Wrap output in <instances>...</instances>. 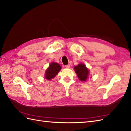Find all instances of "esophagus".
<instances>
[{
	"label": "esophagus",
	"mask_w": 131,
	"mask_h": 131,
	"mask_svg": "<svg viewBox=\"0 0 131 131\" xmlns=\"http://www.w3.org/2000/svg\"><path fill=\"white\" fill-rule=\"evenodd\" d=\"M65 67H66V68H69V67H70V65H69V64L66 65V66H65Z\"/></svg>",
	"instance_id": "esophagus-1"
}]
</instances>
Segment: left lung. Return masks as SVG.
Segmentation results:
<instances>
[{"mask_svg": "<svg viewBox=\"0 0 131 131\" xmlns=\"http://www.w3.org/2000/svg\"><path fill=\"white\" fill-rule=\"evenodd\" d=\"M74 68L80 80L85 81L88 78L89 73L88 69L86 68L85 65L83 64H80L78 66H75Z\"/></svg>", "mask_w": 131, "mask_h": 131, "instance_id": "left-lung-1", "label": "left lung"}]
</instances>
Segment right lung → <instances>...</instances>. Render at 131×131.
I'll return each mask as SVG.
<instances>
[{
  "label": "right lung",
  "instance_id": "1",
  "mask_svg": "<svg viewBox=\"0 0 131 131\" xmlns=\"http://www.w3.org/2000/svg\"><path fill=\"white\" fill-rule=\"evenodd\" d=\"M61 69L60 66L57 63H51L46 71L45 77L46 79L50 80L58 74Z\"/></svg>",
  "mask_w": 131,
  "mask_h": 131
}]
</instances>
